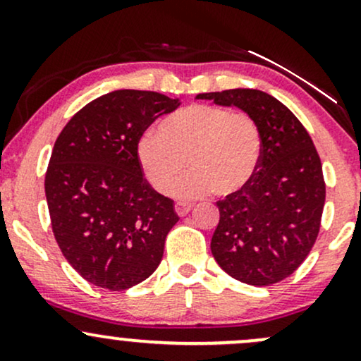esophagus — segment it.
Returning a JSON list of instances; mask_svg holds the SVG:
<instances>
[{
	"label": "esophagus",
	"instance_id": "esophagus-1",
	"mask_svg": "<svg viewBox=\"0 0 361 361\" xmlns=\"http://www.w3.org/2000/svg\"><path fill=\"white\" fill-rule=\"evenodd\" d=\"M192 209H193V204H188V202H176L175 204V210L180 217H183V215L188 214Z\"/></svg>",
	"mask_w": 361,
	"mask_h": 361
}]
</instances>
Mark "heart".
Instances as JSON below:
<instances>
[{
    "label": "heart",
    "mask_w": 361,
    "mask_h": 361,
    "mask_svg": "<svg viewBox=\"0 0 361 361\" xmlns=\"http://www.w3.org/2000/svg\"><path fill=\"white\" fill-rule=\"evenodd\" d=\"M137 159L156 192L168 193L188 164L192 169L175 185L173 195L193 198L214 190L229 197L246 188L258 171L261 132L244 111L198 103L164 118L156 134L142 135Z\"/></svg>",
    "instance_id": "obj_1"
}]
</instances>
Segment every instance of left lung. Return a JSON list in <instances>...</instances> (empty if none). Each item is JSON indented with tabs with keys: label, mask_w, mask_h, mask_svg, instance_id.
Listing matches in <instances>:
<instances>
[{
	"label": "left lung",
	"mask_w": 361,
	"mask_h": 361,
	"mask_svg": "<svg viewBox=\"0 0 361 361\" xmlns=\"http://www.w3.org/2000/svg\"><path fill=\"white\" fill-rule=\"evenodd\" d=\"M197 98L243 110L261 132L255 178L241 192L217 202L214 258L243 283H279L307 258L321 227L326 185L312 139L299 118L264 91L235 88Z\"/></svg>",
	"instance_id": "left-lung-1"
}]
</instances>
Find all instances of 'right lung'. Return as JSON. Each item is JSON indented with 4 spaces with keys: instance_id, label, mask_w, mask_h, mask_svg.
Instances as JSON below:
<instances>
[{
    "instance_id": "obj_1",
    "label": "right lung",
    "mask_w": 361,
    "mask_h": 361,
    "mask_svg": "<svg viewBox=\"0 0 361 361\" xmlns=\"http://www.w3.org/2000/svg\"><path fill=\"white\" fill-rule=\"evenodd\" d=\"M180 106L156 91L117 90L82 106L54 144L45 197L54 238L90 283L127 290L154 273L178 222L171 198L140 171L137 144Z\"/></svg>"
}]
</instances>
